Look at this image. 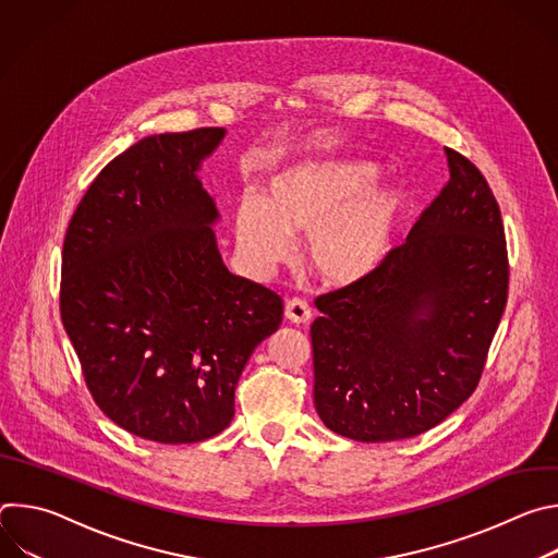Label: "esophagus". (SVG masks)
Returning <instances> with one entry per match:
<instances>
[{"label": "esophagus", "mask_w": 558, "mask_h": 558, "mask_svg": "<svg viewBox=\"0 0 558 558\" xmlns=\"http://www.w3.org/2000/svg\"><path fill=\"white\" fill-rule=\"evenodd\" d=\"M284 315H287L289 323H293V325H304V323L311 320V306L306 304V300L293 298V300L287 302Z\"/></svg>", "instance_id": "esophagus-1"}]
</instances>
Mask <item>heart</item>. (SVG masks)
<instances>
[{"label":"heart","instance_id":"b5f03b06","mask_svg":"<svg viewBox=\"0 0 558 558\" xmlns=\"http://www.w3.org/2000/svg\"><path fill=\"white\" fill-rule=\"evenodd\" d=\"M379 170L368 161L327 158L276 174L265 205L241 203L235 243L258 274L289 258L287 235H308L306 263L331 287L371 278L388 258L400 231L404 198L390 185L371 187Z\"/></svg>","mask_w":558,"mask_h":558}]
</instances>
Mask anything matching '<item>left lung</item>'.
<instances>
[{"instance_id":"left-lung-1","label":"left lung","mask_w":558,"mask_h":558,"mask_svg":"<svg viewBox=\"0 0 558 558\" xmlns=\"http://www.w3.org/2000/svg\"><path fill=\"white\" fill-rule=\"evenodd\" d=\"M450 181L366 280L315 300L313 404L355 441L409 439L474 392L508 302L499 203L446 147Z\"/></svg>"}]
</instances>
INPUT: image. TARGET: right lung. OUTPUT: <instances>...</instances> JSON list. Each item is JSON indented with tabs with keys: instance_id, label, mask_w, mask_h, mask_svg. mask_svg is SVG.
Returning <instances> with one entry per match:
<instances>
[{
	"instance_id": "obj_1",
	"label": "right lung",
	"mask_w": 558,
	"mask_h": 558,
	"mask_svg": "<svg viewBox=\"0 0 558 558\" xmlns=\"http://www.w3.org/2000/svg\"><path fill=\"white\" fill-rule=\"evenodd\" d=\"M225 128L145 136L99 172L65 231L59 308L97 407L128 433L194 444L233 420L282 298L233 276L196 172Z\"/></svg>"
}]
</instances>
